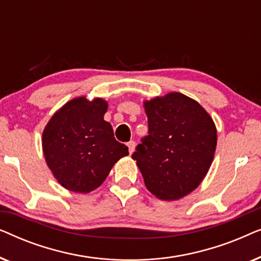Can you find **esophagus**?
I'll use <instances>...</instances> for the list:
<instances>
[{
  "instance_id": "34e87169",
  "label": "esophagus",
  "mask_w": 261,
  "mask_h": 261,
  "mask_svg": "<svg viewBox=\"0 0 261 261\" xmlns=\"http://www.w3.org/2000/svg\"><path fill=\"white\" fill-rule=\"evenodd\" d=\"M127 146H128V149H129V153L132 154V153L134 152V148H135V141H133V140L128 141Z\"/></svg>"
}]
</instances>
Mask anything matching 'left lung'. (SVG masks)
Segmentation results:
<instances>
[{
	"label": "left lung",
	"instance_id": "8db88e82",
	"mask_svg": "<svg viewBox=\"0 0 261 261\" xmlns=\"http://www.w3.org/2000/svg\"><path fill=\"white\" fill-rule=\"evenodd\" d=\"M148 135L132 158L146 188L163 201L190 194L205 177L215 153L216 127L209 114L179 92L145 102Z\"/></svg>",
	"mask_w": 261,
	"mask_h": 261
}]
</instances>
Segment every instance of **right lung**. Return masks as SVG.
Masks as SVG:
<instances>
[{
	"label": "right lung",
	"instance_id": "obj_1",
	"mask_svg": "<svg viewBox=\"0 0 261 261\" xmlns=\"http://www.w3.org/2000/svg\"><path fill=\"white\" fill-rule=\"evenodd\" d=\"M108 105L102 98L78 97L59 109L42 133V149L53 176L64 188L90 192L98 188L128 147L114 138L103 120Z\"/></svg>",
	"mask_w": 261,
	"mask_h": 261
}]
</instances>
